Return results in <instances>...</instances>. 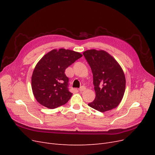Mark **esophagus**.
<instances>
[{"label": "esophagus", "mask_w": 155, "mask_h": 155, "mask_svg": "<svg viewBox=\"0 0 155 155\" xmlns=\"http://www.w3.org/2000/svg\"><path fill=\"white\" fill-rule=\"evenodd\" d=\"M86 89V88H85V87H84V86H82V87H80V88L79 89V91H80V92H83V91H84Z\"/></svg>", "instance_id": "1"}]
</instances>
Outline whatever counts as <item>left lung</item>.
I'll return each instance as SVG.
<instances>
[{
  "label": "left lung",
  "instance_id": "1",
  "mask_svg": "<svg viewBox=\"0 0 155 155\" xmlns=\"http://www.w3.org/2000/svg\"><path fill=\"white\" fill-rule=\"evenodd\" d=\"M83 55L91 68L95 100L88 106L104 112L120 104L125 91V77L120 64L104 50H88Z\"/></svg>",
  "mask_w": 155,
  "mask_h": 155
}]
</instances>
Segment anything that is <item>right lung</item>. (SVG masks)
<instances>
[{"instance_id": "right-lung-1", "label": "right lung", "mask_w": 155, "mask_h": 155, "mask_svg": "<svg viewBox=\"0 0 155 155\" xmlns=\"http://www.w3.org/2000/svg\"><path fill=\"white\" fill-rule=\"evenodd\" d=\"M82 54L61 48L50 51L37 63L31 76V88L37 102L48 109L64 105L72 94L68 88L65 70Z\"/></svg>"}]
</instances>
